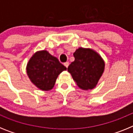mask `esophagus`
I'll return each instance as SVG.
<instances>
[{"label": "esophagus", "mask_w": 133, "mask_h": 133, "mask_svg": "<svg viewBox=\"0 0 133 133\" xmlns=\"http://www.w3.org/2000/svg\"><path fill=\"white\" fill-rule=\"evenodd\" d=\"M64 65L66 67L68 68V66H69V62H66V63H64Z\"/></svg>", "instance_id": "34e87169"}]
</instances>
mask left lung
<instances>
[{
    "label": "left lung",
    "mask_w": 133,
    "mask_h": 133,
    "mask_svg": "<svg viewBox=\"0 0 133 133\" xmlns=\"http://www.w3.org/2000/svg\"><path fill=\"white\" fill-rule=\"evenodd\" d=\"M75 61L68 71L81 89H92L97 84L104 69V63L98 54L89 49L79 48L73 54Z\"/></svg>",
    "instance_id": "left-lung-1"
}]
</instances>
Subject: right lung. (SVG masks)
Segmentation results:
<instances>
[{
  "label": "right lung",
  "mask_w": 133,
  "mask_h": 133,
  "mask_svg": "<svg viewBox=\"0 0 133 133\" xmlns=\"http://www.w3.org/2000/svg\"><path fill=\"white\" fill-rule=\"evenodd\" d=\"M66 68L58 58L46 50L36 52L27 64V74L31 82L43 90H49L55 85L58 75Z\"/></svg>",
  "instance_id": "add662e5"
}]
</instances>
